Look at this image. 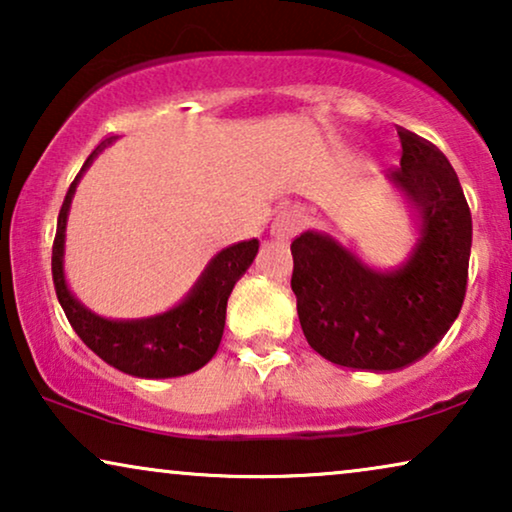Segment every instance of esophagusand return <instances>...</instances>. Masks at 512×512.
Listing matches in <instances>:
<instances>
[{
  "instance_id": "obj_1",
  "label": "esophagus",
  "mask_w": 512,
  "mask_h": 512,
  "mask_svg": "<svg viewBox=\"0 0 512 512\" xmlns=\"http://www.w3.org/2000/svg\"><path fill=\"white\" fill-rule=\"evenodd\" d=\"M305 226V214L300 207H286L284 212H279V216L272 223V235L277 240H289V237L298 235Z\"/></svg>"
}]
</instances>
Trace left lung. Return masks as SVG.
<instances>
[{
  "label": "left lung",
  "instance_id": "obj_1",
  "mask_svg": "<svg viewBox=\"0 0 512 512\" xmlns=\"http://www.w3.org/2000/svg\"><path fill=\"white\" fill-rule=\"evenodd\" d=\"M401 167L387 174L412 212L410 256L377 270L328 233L291 244V289L314 352L342 368L391 373L431 352L459 317L471 258V209L450 160L426 139L398 130Z\"/></svg>",
  "mask_w": 512,
  "mask_h": 512
}]
</instances>
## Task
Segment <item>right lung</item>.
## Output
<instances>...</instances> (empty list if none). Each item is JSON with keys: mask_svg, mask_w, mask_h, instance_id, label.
<instances>
[{"mask_svg": "<svg viewBox=\"0 0 512 512\" xmlns=\"http://www.w3.org/2000/svg\"><path fill=\"white\" fill-rule=\"evenodd\" d=\"M114 142L104 139L90 153L81 172L69 186L58 216V230L53 242V284L58 300L65 310L69 324L76 335L86 342L88 349L100 356L104 363L121 370L125 375L144 377V380H165L195 373L212 361L221 345L223 326H226V305L230 291L237 284L258 254V240L237 242L221 249L186 293V298L167 312L144 319H107L88 310L69 289L65 277V237L67 216L72 209V198L83 172L93 160Z\"/></svg>", "mask_w": 512, "mask_h": 512, "instance_id": "1", "label": "right lung"}]
</instances>
